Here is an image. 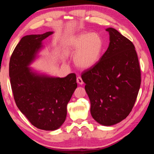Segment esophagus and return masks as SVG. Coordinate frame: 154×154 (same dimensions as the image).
Listing matches in <instances>:
<instances>
[{"label":"esophagus","instance_id":"obj_1","mask_svg":"<svg viewBox=\"0 0 154 154\" xmlns=\"http://www.w3.org/2000/svg\"><path fill=\"white\" fill-rule=\"evenodd\" d=\"M76 81H77V83H79V84L80 85H83V82L82 80V79L80 76H78L77 78H76Z\"/></svg>","mask_w":154,"mask_h":154}]
</instances>
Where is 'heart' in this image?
<instances>
[{"mask_svg":"<svg viewBox=\"0 0 154 154\" xmlns=\"http://www.w3.org/2000/svg\"><path fill=\"white\" fill-rule=\"evenodd\" d=\"M67 48L72 53L77 51L74 62L79 67L88 69L99 61L103 48V42L96 32L81 33L68 40Z\"/></svg>","mask_w":154,"mask_h":154,"instance_id":"heart-1","label":"heart"}]
</instances>
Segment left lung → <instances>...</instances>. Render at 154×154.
Masks as SVG:
<instances>
[{"mask_svg":"<svg viewBox=\"0 0 154 154\" xmlns=\"http://www.w3.org/2000/svg\"><path fill=\"white\" fill-rule=\"evenodd\" d=\"M110 43L94 66L82 78L91 101V113L104 126L117 124L132 111L141 85L137 54L131 41L109 27Z\"/></svg>","mask_w":154,"mask_h":154,"instance_id":"obj_1","label":"left lung"}]
</instances>
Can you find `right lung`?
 I'll return each instance as SVG.
<instances>
[{"label":"right lung","mask_w":154,"mask_h":154,"mask_svg":"<svg viewBox=\"0 0 154 154\" xmlns=\"http://www.w3.org/2000/svg\"><path fill=\"white\" fill-rule=\"evenodd\" d=\"M53 32L22 38L11 54L9 67L11 89L18 109L35 127L54 130L64 123L67 105L77 87L76 76H49L28 67L42 48V42Z\"/></svg>","instance_id":"1"}]
</instances>
